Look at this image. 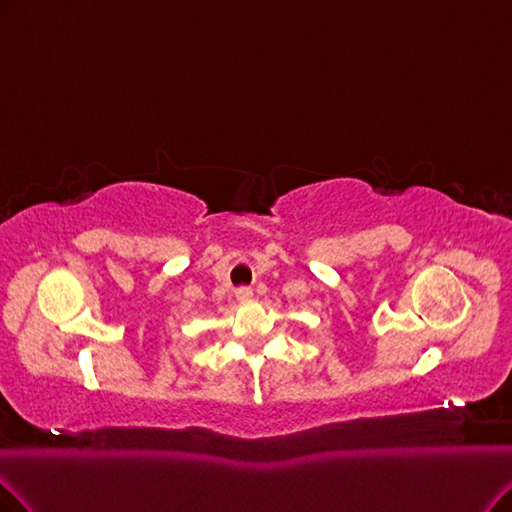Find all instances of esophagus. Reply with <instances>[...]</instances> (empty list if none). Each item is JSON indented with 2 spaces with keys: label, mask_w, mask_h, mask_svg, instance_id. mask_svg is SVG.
I'll list each match as a JSON object with an SVG mask.
<instances>
[{
  "label": "esophagus",
  "mask_w": 512,
  "mask_h": 512,
  "mask_svg": "<svg viewBox=\"0 0 512 512\" xmlns=\"http://www.w3.org/2000/svg\"><path fill=\"white\" fill-rule=\"evenodd\" d=\"M251 296H253V289L251 287H238L236 289V298L238 300H248Z\"/></svg>",
  "instance_id": "esophagus-1"
}]
</instances>
